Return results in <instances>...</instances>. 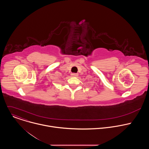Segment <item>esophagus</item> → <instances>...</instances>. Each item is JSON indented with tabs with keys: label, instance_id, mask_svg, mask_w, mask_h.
Here are the masks:
<instances>
[{
	"label": "esophagus",
	"instance_id": "1",
	"mask_svg": "<svg viewBox=\"0 0 149 149\" xmlns=\"http://www.w3.org/2000/svg\"><path fill=\"white\" fill-rule=\"evenodd\" d=\"M71 75L72 77H77L78 76V74H76V73H72Z\"/></svg>",
	"mask_w": 149,
	"mask_h": 149
}]
</instances>
